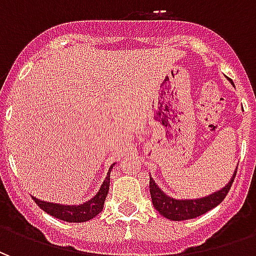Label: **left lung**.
I'll return each instance as SVG.
<instances>
[{
	"instance_id": "8db88e82",
	"label": "left lung",
	"mask_w": 256,
	"mask_h": 256,
	"mask_svg": "<svg viewBox=\"0 0 256 256\" xmlns=\"http://www.w3.org/2000/svg\"><path fill=\"white\" fill-rule=\"evenodd\" d=\"M237 167L233 176H232L230 181L226 184L224 188L220 190L211 193L208 196L198 198H174L172 196L166 194L163 192L159 185L155 182V180L150 176V198H152V203L159 212L163 216H166L167 220H186L200 216V215L206 214L207 211L212 210L216 207L218 204L225 198V196L229 192L233 180L236 177Z\"/></svg>"
}]
</instances>
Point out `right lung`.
Wrapping results in <instances>:
<instances>
[{"mask_svg": "<svg viewBox=\"0 0 256 256\" xmlns=\"http://www.w3.org/2000/svg\"><path fill=\"white\" fill-rule=\"evenodd\" d=\"M115 166V163L110 167L108 174H106L104 182L101 184L98 192L96 193L94 196L89 200H86L82 204H60V203H50V202H45V200H40L32 196L36 200V203L41 207L45 212L52 215L58 220H66V222H86L94 218L96 215L101 212V210L104 207V202H106V194L110 190V174H111L112 167Z\"/></svg>", "mask_w": 256, "mask_h": 256, "instance_id": "add662e5", "label": "right lung"}]
</instances>
